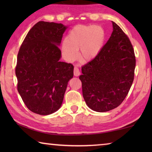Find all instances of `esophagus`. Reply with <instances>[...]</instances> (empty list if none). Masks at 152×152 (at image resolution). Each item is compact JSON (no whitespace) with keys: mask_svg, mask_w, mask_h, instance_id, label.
Wrapping results in <instances>:
<instances>
[{"mask_svg":"<svg viewBox=\"0 0 152 152\" xmlns=\"http://www.w3.org/2000/svg\"><path fill=\"white\" fill-rule=\"evenodd\" d=\"M74 74L75 76H78L80 74V72L78 67H74Z\"/></svg>","mask_w":152,"mask_h":152,"instance_id":"1","label":"esophagus"}]
</instances>
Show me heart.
Listing matches in <instances>:
<instances>
[{"mask_svg":"<svg viewBox=\"0 0 152 152\" xmlns=\"http://www.w3.org/2000/svg\"><path fill=\"white\" fill-rule=\"evenodd\" d=\"M105 34L99 26L78 25L69 33L61 45L64 54L69 60L78 56L83 61L93 60L99 55L104 44Z\"/></svg>","mask_w":152,"mask_h":152,"instance_id":"1","label":"heart"}]
</instances>
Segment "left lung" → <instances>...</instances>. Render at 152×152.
<instances>
[{"label":"left lung","mask_w":152,"mask_h":152,"mask_svg":"<svg viewBox=\"0 0 152 152\" xmlns=\"http://www.w3.org/2000/svg\"><path fill=\"white\" fill-rule=\"evenodd\" d=\"M113 31L96 58L82 67V94L94 111L106 112L122 103L134 79L135 56L127 35L112 22Z\"/></svg>","instance_id":"1"}]
</instances>
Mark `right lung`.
Instances as JSON below:
<instances>
[{"label": "right lung", "mask_w": 152, "mask_h": 152, "mask_svg": "<svg viewBox=\"0 0 152 152\" xmlns=\"http://www.w3.org/2000/svg\"><path fill=\"white\" fill-rule=\"evenodd\" d=\"M61 23L39 21L23 42L17 56L15 74L17 90L31 111L48 115L60 109L74 66L60 61L63 33Z\"/></svg>", "instance_id": "add662e5"}]
</instances>
